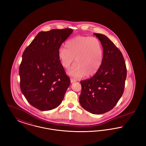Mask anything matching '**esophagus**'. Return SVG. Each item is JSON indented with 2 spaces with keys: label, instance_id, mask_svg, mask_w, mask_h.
<instances>
[{
  "label": "esophagus",
  "instance_id": "1",
  "mask_svg": "<svg viewBox=\"0 0 146 146\" xmlns=\"http://www.w3.org/2000/svg\"><path fill=\"white\" fill-rule=\"evenodd\" d=\"M76 79H72V78H71V79H70V82H71V83H73L76 82Z\"/></svg>",
  "mask_w": 146,
  "mask_h": 146
}]
</instances>
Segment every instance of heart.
Wrapping results in <instances>:
<instances>
[{
    "instance_id": "1",
    "label": "heart",
    "mask_w": 146,
    "mask_h": 146,
    "mask_svg": "<svg viewBox=\"0 0 146 146\" xmlns=\"http://www.w3.org/2000/svg\"><path fill=\"white\" fill-rule=\"evenodd\" d=\"M65 47L60 48L58 56L65 68L70 67L75 58L76 64L68 72L70 76H91L100 68L104 60V49L97 38L77 36L66 42Z\"/></svg>"
}]
</instances>
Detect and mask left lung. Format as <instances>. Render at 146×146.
<instances>
[{
  "mask_svg": "<svg viewBox=\"0 0 146 146\" xmlns=\"http://www.w3.org/2000/svg\"><path fill=\"white\" fill-rule=\"evenodd\" d=\"M104 49L102 63L90 79L80 81L79 102L87 111L101 114L111 111L123 95L127 70L121 51L106 35L94 33Z\"/></svg>",
  "mask_w": 146,
  "mask_h": 146,
  "instance_id": "1",
  "label": "left lung"
}]
</instances>
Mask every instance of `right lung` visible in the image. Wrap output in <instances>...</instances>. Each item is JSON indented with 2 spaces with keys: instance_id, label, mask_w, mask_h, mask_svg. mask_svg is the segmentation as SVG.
Masks as SVG:
<instances>
[{
  "instance_id": "add662e5",
  "label": "right lung",
  "mask_w": 146,
  "mask_h": 146,
  "mask_svg": "<svg viewBox=\"0 0 146 146\" xmlns=\"http://www.w3.org/2000/svg\"><path fill=\"white\" fill-rule=\"evenodd\" d=\"M73 32L66 28L39 32L22 54L19 68L21 91L30 104L42 111L61 104L70 86L58 52Z\"/></svg>"
}]
</instances>
